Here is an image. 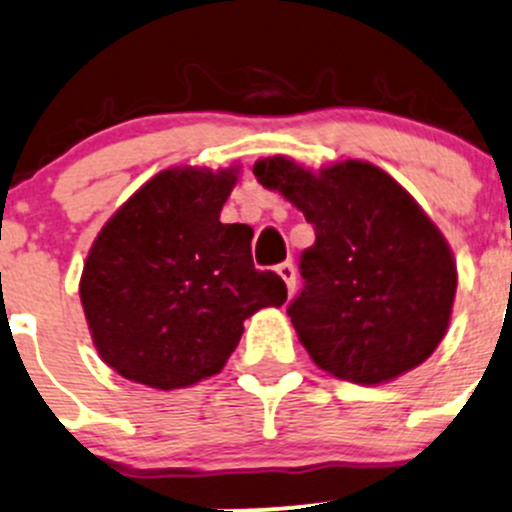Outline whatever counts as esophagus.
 I'll return each mask as SVG.
<instances>
[{
	"instance_id": "esophagus-1",
	"label": "esophagus",
	"mask_w": 512,
	"mask_h": 512,
	"mask_svg": "<svg viewBox=\"0 0 512 512\" xmlns=\"http://www.w3.org/2000/svg\"><path fill=\"white\" fill-rule=\"evenodd\" d=\"M276 273H278V276L283 278V281H286L288 293H293V291H295V266H293V263H291V261L278 263V266H276Z\"/></svg>"
}]
</instances>
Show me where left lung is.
Here are the masks:
<instances>
[{"instance_id":"obj_1","label":"left lung","mask_w":512,"mask_h":512,"mask_svg":"<svg viewBox=\"0 0 512 512\" xmlns=\"http://www.w3.org/2000/svg\"><path fill=\"white\" fill-rule=\"evenodd\" d=\"M315 229L300 254L303 291L288 305L320 370L382 384L429 360L444 340L456 295V261L412 194L370 162L310 172L283 155L254 165Z\"/></svg>"}]
</instances>
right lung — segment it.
<instances>
[{
	"mask_svg": "<svg viewBox=\"0 0 512 512\" xmlns=\"http://www.w3.org/2000/svg\"><path fill=\"white\" fill-rule=\"evenodd\" d=\"M236 170L172 167L100 229L81 276L93 345L108 367L152 389L221 372L256 310L281 308L286 283L256 271L254 229L221 224Z\"/></svg>",
	"mask_w": 512,
	"mask_h": 512,
	"instance_id": "add662e5",
	"label": "right lung"
}]
</instances>
